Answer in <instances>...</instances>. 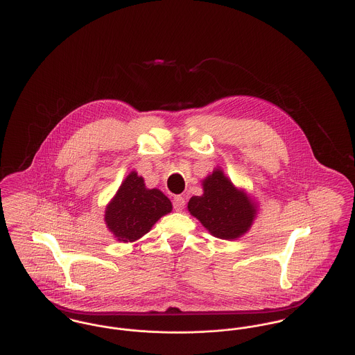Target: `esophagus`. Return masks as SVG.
Listing matches in <instances>:
<instances>
[{
  "instance_id": "obj_1",
  "label": "esophagus",
  "mask_w": 355,
  "mask_h": 355,
  "mask_svg": "<svg viewBox=\"0 0 355 355\" xmlns=\"http://www.w3.org/2000/svg\"><path fill=\"white\" fill-rule=\"evenodd\" d=\"M184 198L182 197V196H176L175 198H173V207H175V210L176 211H182L183 210V207H184Z\"/></svg>"
}]
</instances>
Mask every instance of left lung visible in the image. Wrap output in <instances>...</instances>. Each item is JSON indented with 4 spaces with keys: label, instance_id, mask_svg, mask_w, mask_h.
Masks as SVG:
<instances>
[{
    "label": "left lung",
    "instance_id": "1",
    "mask_svg": "<svg viewBox=\"0 0 355 355\" xmlns=\"http://www.w3.org/2000/svg\"><path fill=\"white\" fill-rule=\"evenodd\" d=\"M202 189V196L191 197L187 209L209 234L235 241L250 231L258 203L243 189L235 187L220 166L203 179Z\"/></svg>",
    "mask_w": 355,
    "mask_h": 355
}]
</instances>
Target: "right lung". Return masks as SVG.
I'll return each mask as SVG.
<instances>
[{"label":"right lung","instance_id":"1","mask_svg":"<svg viewBox=\"0 0 355 355\" xmlns=\"http://www.w3.org/2000/svg\"><path fill=\"white\" fill-rule=\"evenodd\" d=\"M172 211V202L158 189H148L142 176L131 171L105 209V224L116 241L131 243Z\"/></svg>","mask_w":355,"mask_h":355}]
</instances>
